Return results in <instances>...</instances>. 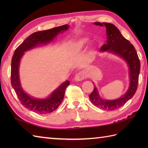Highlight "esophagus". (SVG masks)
Masks as SVG:
<instances>
[{
	"mask_svg": "<svg viewBox=\"0 0 148 148\" xmlns=\"http://www.w3.org/2000/svg\"><path fill=\"white\" fill-rule=\"evenodd\" d=\"M85 78H86V74L84 73L83 71H81L76 74L74 79L76 81H80L83 80L84 79H85Z\"/></svg>",
	"mask_w": 148,
	"mask_h": 148,
	"instance_id": "obj_1",
	"label": "esophagus"
}]
</instances>
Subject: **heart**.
I'll return each instance as SVG.
<instances>
[{
	"label": "heart",
	"mask_w": 148,
	"mask_h": 148,
	"mask_svg": "<svg viewBox=\"0 0 148 148\" xmlns=\"http://www.w3.org/2000/svg\"><path fill=\"white\" fill-rule=\"evenodd\" d=\"M87 42H88V39H83L79 42V45H78V48H81V47H82L84 45V44H86Z\"/></svg>",
	"instance_id": "b5f03b06"
}]
</instances>
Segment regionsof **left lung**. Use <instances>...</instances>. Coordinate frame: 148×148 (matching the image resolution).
Returning a JSON list of instances; mask_svg holds the SVG:
<instances>
[{
    "label": "left lung",
    "mask_w": 148,
    "mask_h": 148,
    "mask_svg": "<svg viewBox=\"0 0 148 148\" xmlns=\"http://www.w3.org/2000/svg\"><path fill=\"white\" fill-rule=\"evenodd\" d=\"M97 25H104L106 28L108 36L107 44L102 45L100 51H108L121 56L128 63L130 69V84L127 92L121 98L113 100H103L99 96L97 88L95 87L93 92L89 95L90 101L94 106L106 111H113L118 109L125 105L136 92L139 76L140 69V64L137 53L133 45L121 35L118 28L113 24L109 23H94Z\"/></svg>",
    "instance_id": "obj_1"
}]
</instances>
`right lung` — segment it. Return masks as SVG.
<instances>
[{
	"label": "right lung",
	"mask_w": 148,
	"mask_h": 148,
	"mask_svg": "<svg viewBox=\"0 0 148 148\" xmlns=\"http://www.w3.org/2000/svg\"><path fill=\"white\" fill-rule=\"evenodd\" d=\"M67 25L55 27L53 29L39 31L31 34L15 49L12 57L11 69V83L18 99L25 108L39 114H46L52 112L58 108L64 99L65 90L70 84L69 81L62 84L54 91L51 96L45 99H37L28 95L22 90L19 79L18 68L20 60L25 51L34 48L39 44L47 43L51 41L60 32L68 29Z\"/></svg>",
	"instance_id": "add662e5"
}]
</instances>
